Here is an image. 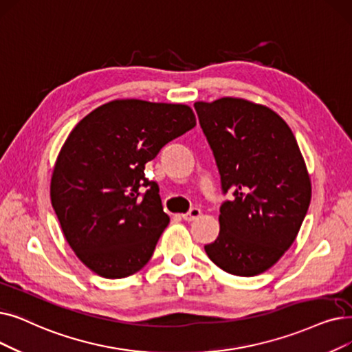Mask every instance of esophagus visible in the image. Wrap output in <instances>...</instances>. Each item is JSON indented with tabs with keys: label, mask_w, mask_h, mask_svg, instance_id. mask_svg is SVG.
I'll return each mask as SVG.
<instances>
[{
	"label": "esophagus",
	"mask_w": 352,
	"mask_h": 352,
	"mask_svg": "<svg viewBox=\"0 0 352 352\" xmlns=\"http://www.w3.org/2000/svg\"><path fill=\"white\" fill-rule=\"evenodd\" d=\"M200 216H201V210L200 208H191L188 212L181 214V217L184 219L186 221H192V220H195L197 217H200Z\"/></svg>",
	"instance_id": "1"
}]
</instances>
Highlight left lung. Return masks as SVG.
Wrapping results in <instances>:
<instances>
[{
	"mask_svg": "<svg viewBox=\"0 0 352 352\" xmlns=\"http://www.w3.org/2000/svg\"><path fill=\"white\" fill-rule=\"evenodd\" d=\"M224 192L220 233L204 246L224 272L256 276L295 241L311 203L307 164L294 132L270 108L241 98L195 102Z\"/></svg>",
	"mask_w": 352,
	"mask_h": 352,
	"instance_id": "1",
	"label": "left lung"
}]
</instances>
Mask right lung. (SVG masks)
I'll return each instance as SVG.
<instances>
[{"label": "right lung", "instance_id": "right-lung-1", "mask_svg": "<svg viewBox=\"0 0 352 352\" xmlns=\"http://www.w3.org/2000/svg\"><path fill=\"white\" fill-rule=\"evenodd\" d=\"M194 126L187 104L116 99L69 133L54 164L50 198L66 241L91 272L122 279L149 262L170 217L145 164ZM141 186L148 187L142 199Z\"/></svg>", "mask_w": 352, "mask_h": 352}]
</instances>
